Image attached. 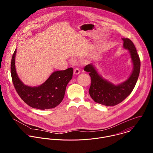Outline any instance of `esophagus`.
Wrapping results in <instances>:
<instances>
[{"label": "esophagus", "instance_id": "34e87169", "mask_svg": "<svg viewBox=\"0 0 153 153\" xmlns=\"http://www.w3.org/2000/svg\"><path fill=\"white\" fill-rule=\"evenodd\" d=\"M80 73V70L78 68H75L74 69V74L75 75H78Z\"/></svg>", "mask_w": 153, "mask_h": 153}]
</instances>
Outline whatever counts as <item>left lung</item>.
I'll return each instance as SVG.
<instances>
[{
    "mask_svg": "<svg viewBox=\"0 0 153 153\" xmlns=\"http://www.w3.org/2000/svg\"><path fill=\"white\" fill-rule=\"evenodd\" d=\"M124 48L128 49L134 65L129 78L121 84L114 85L104 79L95 69L92 64L85 66L91 78L89 94L92 100L105 106H114L123 101L132 91L137 83L140 71V59L133 42L128 38H123Z\"/></svg>",
    "mask_w": 153,
    "mask_h": 153,
    "instance_id": "8db88e82",
    "label": "left lung"
}]
</instances>
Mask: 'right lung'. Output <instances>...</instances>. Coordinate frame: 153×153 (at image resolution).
<instances>
[{
    "label": "right lung",
    "mask_w": 153,
    "mask_h": 153,
    "mask_svg": "<svg viewBox=\"0 0 153 153\" xmlns=\"http://www.w3.org/2000/svg\"><path fill=\"white\" fill-rule=\"evenodd\" d=\"M15 50L12 58L10 72L12 82L18 94L29 106L39 109L53 108L63 100L66 87L72 78V68L55 71L40 86L25 85L19 79L15 66Z\"/></svg>",
    "instance_id": "add662e5"
}]
</instances>
